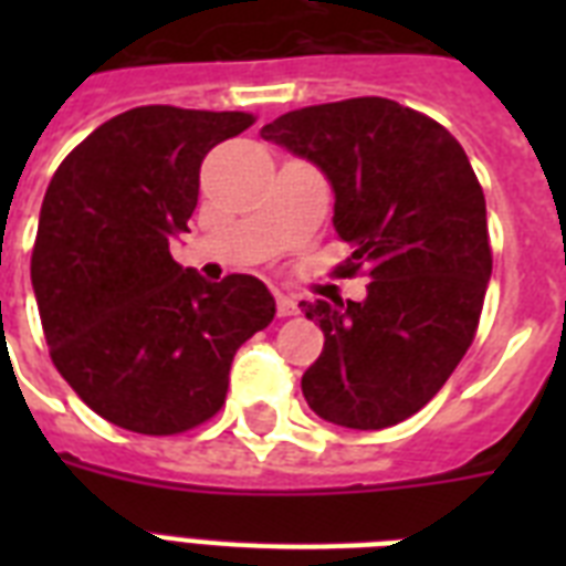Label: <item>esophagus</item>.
I'll return each instance as SVG.
<instances>
[{
  "instance_id": "34e87169",
  "label": "esophagus",
  "mask_w": 566,
  "mask_h": 566,
  "mask_svg": "<svg viewBox=\"0 0 566 566\" xmlns=\"http://www.w3.org/2000/svg\"><path fill=\"white\" fill-rule=\"evenodd\" d=\"M275 311H279V317H293V314H300V305L287 293H275Z\"/></svg>"
}]
</instances>
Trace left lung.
<instances>
[{"label": "left lung", "instance_id": "left-lung-1", "mask_svg": "<svg viewBox=\"0 0 566 566\" xmlns=\"http://www.w3.org/2000/svg\"><path fill=\"white\" fill-rule=\"evenodd\" d=\"M261 137L305 158L335 190L349 270L367 300L302 302L326 344L302 376L311 411L376 431L417 413L464 358L491 282L482 185L455 137L394 99L328 102L282 114Z\"/></svg>", "mask_w": 566, "mask_h": 566}]
</instances>
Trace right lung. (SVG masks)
<instances>
[{
  "mask_svg": "<svg viewBox=\"0 0 566 566\" xmlns=\"http://www.w3.org/2000/svg\"><path fill=\"white\" fill-rule=\"evenodd\" d=\"M252 123L240 111L132 108L84 137L49 181L31 252L49 355L119 429L179 434L211 420L240 344L273 323L261 279L205 282L170 255L202 158Z\"/></svg>",
  "mask_w": 566,
  "mask_h": 566,
  "instance_id": "right-lung-1",
  "label": "right lung"
}]
</instances>
